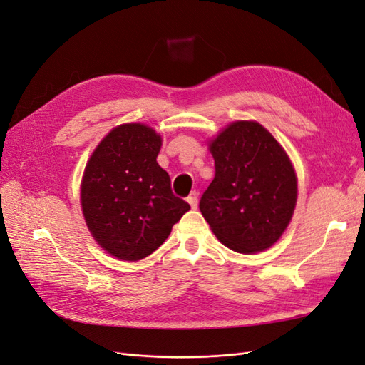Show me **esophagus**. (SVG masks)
Returning a JSON list of instances; mask_svg holds the SVG:
<instances>
[{"instance_id":"obj_1","label":"esophagus","mask_w":365,"mask_h":365,"mask_svg":"<svg viewBox=\"0 0 365 365\" xmlns=\"http://www.w3.org/2000/svg\"><path fill=\"white\" fill-rule=\"evenodd\" d=\"M187 202L190 204L192 208H196L197 207V193L192 192L189 196H187Z\"/></svg>"}]
</instances>
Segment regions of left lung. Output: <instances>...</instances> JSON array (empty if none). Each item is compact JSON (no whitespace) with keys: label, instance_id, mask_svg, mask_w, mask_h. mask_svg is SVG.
I'll return each mask as SVG.
<instances>
[{"label":"left lung","instance_id":"1","mask_svg":"<svg viewBox=\"0 0 365 365\" xmlns=\"http://www.w3.org/2000/svg\"><path fill=\"white\" fill-rule=\"evenodd\" d=\"M216 175L200 201L201 213L224 245L259 252L282 236L297 202L292 164L256 121H235L210 145Z\"/></svg>","mask_w":365,"mask_h":365}]
</instances>
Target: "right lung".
I'll use <instances>...</instances> for the list:
<instances>
[{
	"instance_id": "obj_1",
	"label": "right lung",
	"mask_w": 365,
	"mask_h": 365,
	"mask_svg": "<svg viewBox=\"0 0 365 365\" xmlns=\"http://www.w3.org/2000/svg\"><path fill=\"white\" fill-rule=\"evenodd\" d=\"M161 137L140 123L113 129L97 146L82 180V212L93 237L120 260L155 251L190 205L175 196L157 163Z\"/></svg>"
}]
</instances>
